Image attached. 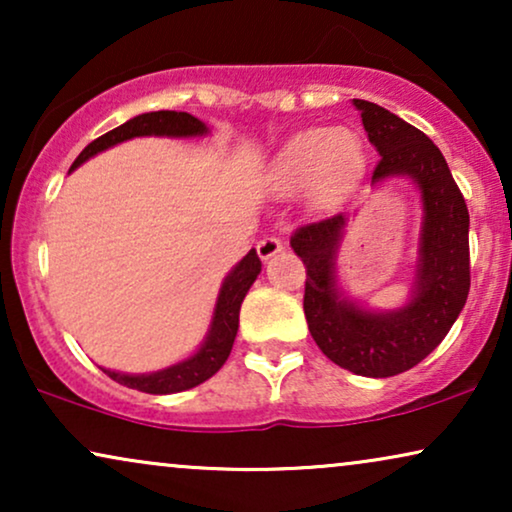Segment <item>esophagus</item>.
Instances as JSON below:
<instances>
[{"instance_id": "esophagus-1", "label": "esophagus", "mask_w": 512, "mask_h": 512, "mask_svg": "<svg viewBox=\"0 0 512 512\" xmlns=\"http://www.w3.org/2000/svg\"><path fill=\"white\" fill-rule=\"evenodd\" d=\"M282 249H284V242L279 240V237H265V240L258 242V247H256L258 256H261L263 261H270V258L277 256Z\"/></svg>"}]
</instances>
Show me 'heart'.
<instances>
[{
    "label": "heart",
    "instance_id": "heart-1",
    "mask_svg": "<svg viewBox=\"0 0 512 512\" xmlns=\"http://www.w3.org/2000/svg\"><path fill=\"white\" fill-rule=\"evenodd\" d=\"M366 167V146L349 128H312L293 135L268 170V186L279 195L307 186L312 205H340L359 184Z\"/></svg>",
    "mask_w": 512,
    "mask_h": 512
}]
</instances>
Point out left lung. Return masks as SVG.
Listing matches in <instances>:
<instances>
[{
	"label": "left lung",
	"instance_id": "1",
	"mask_svg": "<svg viewBox=\"0 0 512 512\" xmlns=\"http://www.w3.org/2000/svg\"><path fill=\"white\" fill-rule=\"evenodd\" d=\"M352 102L380 153L370 184L403 177L419 191L422 228L410 296L394 310H373L347 296L338 277L345 214L298 228L291 247L307 268L303 307L321 352L354 375L391 377L426 359L464 310L471 289L468 207L443 153L422 130L380 104Z\"/></svg>",
	"mask_w": 512,
	"mask_h": 512
}]
</instances>
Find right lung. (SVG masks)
I'll return each mask as SVG.
<instances>
[{
    "mask_svg": "<svg viewBox=\"0 0 512 512\" xmlns=\"http://www.w3.org/2000/svg\"><path fill=\"white\" fill-rule=\"evenodd\" d=\"M209 135V128L200 118H195L186 111H149V114H139L130 121H125L118 128L109 130L107 135L97 137L90 142L86 149L79 153L74 160L72 170L86 163L97 153L111 149V146L128 142L135 137H172V139H191V137H205ZM261 275V258H258L256 249H251L233 270L228 272L226 279L221 282L219 296H216V305L212 312V321H209L205 340L195 349L191 356L184 361L172 363V366L153 370V373H121V370L102 368L111 380H116L123 387L144 391V394H179V391L193 389L209 380L216 370H219L233 349L237 326H240V307L242 300Z\"/></svg>",
    "mask_w": 512,
    "mask_h": 512,
    "instance_id": "1",
    "label": "right lung"
}]
</instances>
